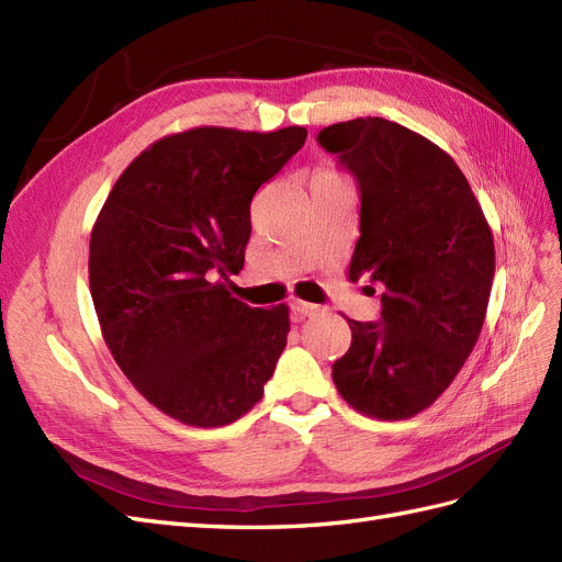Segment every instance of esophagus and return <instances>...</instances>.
Here are the masks:
<instances>
[{"instance_id":"34e87169","label":"esophagus","mask_w":562,"mask_h":562,"mask_svg":"<svg viewBox=\"0 0 562 562\" xmlns=\"http://www.w3.org/2000/svg\"><path fill=\"white\" fill-rule=\"evenodd\" d=\"M290 308H292L294 321H304V318H311V315H315V313L321 311V308L315 306V304H308V301H299V299H294V301H292Z\"/></svg>"}]
</instances>
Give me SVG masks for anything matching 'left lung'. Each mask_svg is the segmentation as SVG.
<instances>
[{"label": "left lung", "mask_w": 562, "mask_h": 562, "mask_svg": "<svg viewBox=\"0 0 562 562\" xmlns=\"http://www.w3.org/2000/svg\"><path fill=\"white\" fill-rule=\"evenodd\" d=\"M318 144L361 192L349 280L382 290L375 323L347 318L351 347L333 380L358 413L413 418L443 394L480 339L494 280L492 229L453 158L404 125L370 116L335 123Z\"/></svg>", "instance_id": "left-lung-1"}]
</instances>
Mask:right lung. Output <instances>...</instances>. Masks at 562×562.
<instances>
[{"instance_id":"right-lung-1","label":"right lung","mask_w":562,"mask_h":562,"mask_svg":"<svg viewBox=\"0 0 562 562\" xmlns=\"http://www.w3.org/2000/svg\"><path fill=\"white\" fill-rule=\"evenodd\" d=\"M306 127H192L123 170L90 237V292L109 351L135 390L194 427L235 423L263 396L290 308L229 296L251 199L304 147Z\"/></svg>"}]
</instances>
